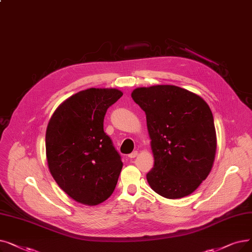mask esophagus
<instances>
[{
  "label": "esophagus",
  "mask_w": 252,
  "mask_h": 252,
  "mask_svg": "<svg viewBox=\"0 0 252 252\" xmlns=\"http://www.w3.org/2000/svg\"><path fill=\"white\" fill-rule=\"evenodd\" d=\"M138 156V151L137 150H135V151H133L132 153H129L128 155V158H136Z\"/></svg>",
  "instance_id": "34e87169"
}]
</instances>
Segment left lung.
<instances>
[{
	"mask_svg": "<svg viewBox=\"0 0 252 252\" xmlns=\"http://www.w3.org/2000/svg\"><path fill=\"white\" fill-rule=\"evenodd\" d=\"M132 97L146 114L155 166L150 188L167 199L193 192L209 175L216 152L214 119L201 96L175 85L139 87Z\"/></svg>",
	"mask_w": 252,
	"mask_h": 252,
	"instance_id": "left-lung-1",
	"label": "left lung"
}]
</instances>
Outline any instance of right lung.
I'll return each mask as SVG.
<instances>
[{"label": "right lung", "mask_w": 252, "mask_h": 252, "mask_svg": "<svg viewBox=\"0 0 252 252\" xmlns=\"http://www.w3.org/2000/svg\"><path fill=\"white\" fill-rule=\"evenodd\" d=\"M122 95L115 89L79 92L65 100L48 123L49 171L59 187L81 204H100L116 187L123 161L104 132V117Z\"/></svg>", "instance_id": "obj_1"}]
</instances>
